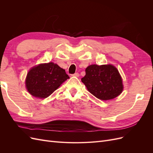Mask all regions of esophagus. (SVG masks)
<instances>
[{
	"label": "esophagus",
	"mask_w": 153,
	"mask_h": 153,
	"mask_svg": "<svg viewBox=\"0 0 153 153\" xmlns=\"http://www.w3.org/2000/svg\"><path fill=\"white\" fill-rule=\"evenodd\" d=\"M72 76H76V77H78V76H79V73H75L73 74Z\"/></svg>",
	"instance_id": "1"
}]
</instances>
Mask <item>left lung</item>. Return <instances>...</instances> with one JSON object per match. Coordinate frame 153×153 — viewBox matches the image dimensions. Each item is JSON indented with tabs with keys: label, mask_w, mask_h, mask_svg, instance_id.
I'll use <instances>...</instances> for the list:
<instances>
[{
	"label": "left lung",
	"mask_w": 153,
	"mask_h": 153,
	"mask_svg": "<svg viewBox=\"0 0 153 153\" xmlns=\"http://www.w3.org/2000/svg\"><path fill=\"white\" fill-rule=\"evenodd\" d=\"M81 80L87 90L101 100L115 98L123 89L122 78L118 70L110 64L89 66L85 69V75Z\"/></svg>",
	"instance_id": "obj_1"
}]
</instances>
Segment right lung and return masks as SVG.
Listing matches in <instances>:
<instances>
[{"instance_id":"1","label":"right lung","mask_w":153,"mask_h":153,"mask_svg":"<svg viewBox=\"0 0 153 153\" xmlns=\"http://www.w3.org/2000/svg\"><path fill=\"white\" fill-rule=\"evenodd\" d=\"M68 78L64 69L56 64L49 62L32 68L27 73L25 84L31 95L45 98Z\"/></svg>"}]
</instances>
